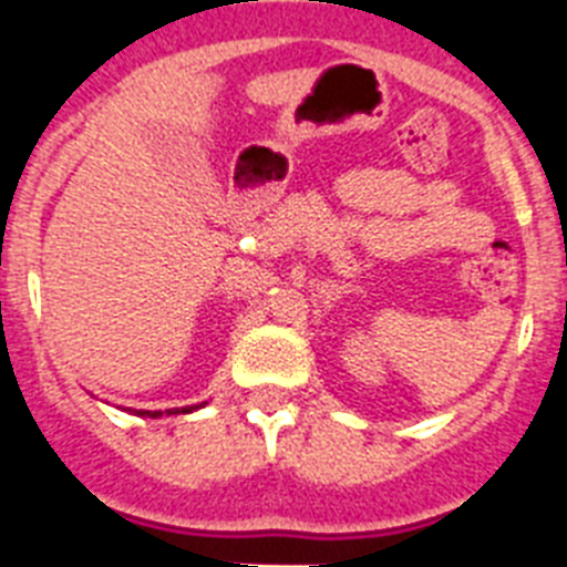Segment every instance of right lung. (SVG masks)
Returning <instances> with one entry per match:
<instances>
[{"label":"right lung","mask_w":567,"mask_h":567,"mask_svg":"<svg viewBox=\"0 0 567 567\" xmlns=\"http://www.w3.org/2000/svg\"><path fill=\"white\" fill-rule=\"evenodd\" d=\"M176 412H179V409H176ZM176 412H171V409H167V414H176ZM185 412H190V409H185ZM141 414H150V412H141ZM158 414L162 412H153V417H158Z\"/></svg>","instance_id":"add662e5"}]
</instances>
